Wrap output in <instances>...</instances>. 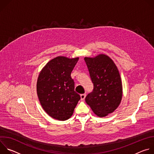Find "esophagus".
Masks as SVG:
<instances>
[{
	"label": "esophagus",
	"instance_id": "esophagus-1",
	"mask_svg": "<svg viewBox=\"0 0 154 154\" xmlns=\"http://www.w3.org/2000/svg\"><path fill=\"white\" fill-rule=\"evenodd\" d=\"M85 97H86V94H80V97H81V100H84L85 99Z\"/></svg>",
	"mask_w": 154,
	"mask_h": 154
}]
</instances>
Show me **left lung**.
<instances>
[{"label": "left lung", "mask_w": 154, "mask_h": 154, "mask_svg": "<svg viewBox=\"0 0 154 154\" xmlns=\"http://www.w3.org/2000/svg\"><path fill=\"white\" fill-rule=\"evenodd\" d=\"M85 61L94 86L85 101L96 115L105 116L113 113L121 101L122 87L118 69L105 55L93 58L85 57Z\"/></svg>", "instance_id": "8db88e82"}]
</instances>
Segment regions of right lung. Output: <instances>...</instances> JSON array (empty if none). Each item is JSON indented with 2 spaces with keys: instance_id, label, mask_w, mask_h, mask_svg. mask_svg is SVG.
Masks as SVG:
<instances>
[{
  "instance_id": "right-lung-1",
  "label": "right lung",
  "mask_w": 154,
  "mask_h": 154,
  "mask_svg": "<svg viewBox=\"0 0 154 154\" xmlns=\"http://www.w3.org/2000/svg\"><path fill=\"white\" fill-rule=\"evenodd\" d=\"M79 58L56 57L41 71L37 82V94L45 111L60 121L68 119L73 114L80 96L74 91L71 74Z\"/></svg>"
}]
</instances>
